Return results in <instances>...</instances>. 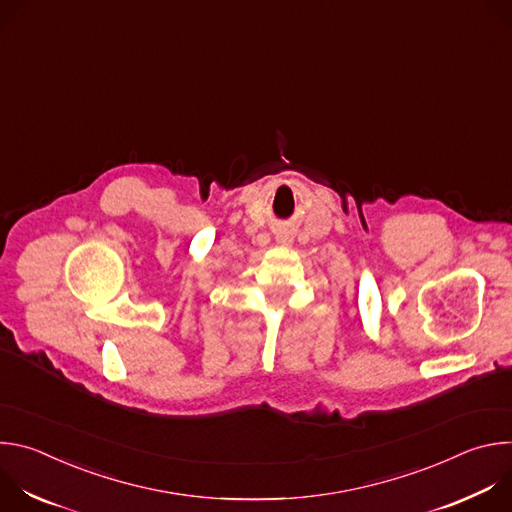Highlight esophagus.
I'll return each mask as SVG.
<instances>
[{"instance_id":"1","label":"esophagus","mask_w":512,"mask_h":512,"mask_svg":"<svg viewBox=\"0 0 512 512\" xmlns=\"http://www.w3.org/2000/svg\"><path fill=\"white\" fill-rule=\"evenodd\" d=\"M277 243H279V245H289V243H291V235L285 233V231H281V233L277 235Z\"/></svg>"}]
</instances>
